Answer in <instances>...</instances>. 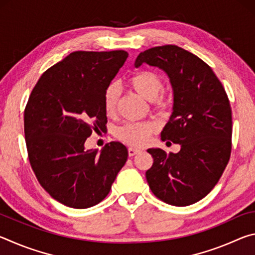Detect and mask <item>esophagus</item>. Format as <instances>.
I'll use <instances>...</instances> for the list:
<instances>
[{"instance_id":"1","label":"esophagus","mask_w":255,"mask_h":255,"mask_svg":"<svg viewBox=\"0 0 255 255\" xmlns=\"http://www.w3.org/2000/svg\"><path fill=\"white\" fill-rule=\"evenodd\" d=\"M139 153H140L139 149H136V148H132V147H129L128 148V155H129V156H133V155L139 154Z\"/></svg>"}]
</instances>
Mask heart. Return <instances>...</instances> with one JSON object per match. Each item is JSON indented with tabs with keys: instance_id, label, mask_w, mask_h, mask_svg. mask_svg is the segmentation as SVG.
<instances>
[{
	"instance_id": "b5f03b06",
	"label": "heart",
	"mask_w": 255,
	"mask_h": 255,
	"mask_svg": "<svg viewBox=\"0 0 255 255\" xmlns=\"http://www.w3.org/2000/svg\"><path fill=\"white\" fill-rule=\"evenodd\" d=\"M129 85L132 90L143 97L146 100L155 102L156 105H162L161 94L164 88L162 76L158 73L149 70L140 71L133 74L128 80ZM119 97V88L117 84L111 83L106 89L103 94V107L108 115H112L116 110ZM156 129L155 124L150 122L140 123H127L116 129V136L124 143L135 147H141L148 143L152 132Z\"/></svg>"
}]
</instances>
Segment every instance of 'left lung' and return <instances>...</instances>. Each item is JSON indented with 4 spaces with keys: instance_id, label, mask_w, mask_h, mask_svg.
<instances>
[{
    "instance_id": "left-lung-1",
    "label": "left lung",
    "mask_w": 255,
    "mask_h": 255,
    "mask_svg": "<svg viewBox=\"0 0 255 255\" xmlns=\"http://www.w3.org/2000/svg\"><path fill=\"white\" fill-rule=\"evenodd\" d=\"M170 79L173 108L162 140L179 144L178 153L149 148L154 163L146 171L152 192L166 204L184 207L206 197L230 161L232 109L213 70L196 55L174 45L154 47L137 56Z\"/></svg>"
}]
</instances>
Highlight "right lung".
Instances as JSON below:
<instances>
[{
    "mask_svg": "<svg viewBox=\"0 0 255 255\" xmlns=\"http://www.w3.org/2000/svg\"><path fill=\"white\" fill-rule=\"evenodd\" d=\"M127 57L125 50L74 51L47 70L30 94L24 110L29 161L41 187L67 207L102 201L127 161L119 141L100 152L84 145L93 130L106 127L103 94Z\"/></svg>",
    "mask_w": 255,
    "mask_h": 255,
    "instance_id": "obj_1",
    "label": "right lung"
}]
</instances>
